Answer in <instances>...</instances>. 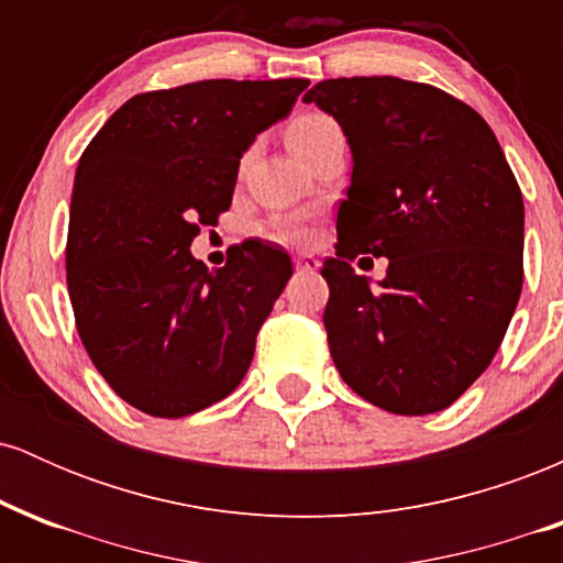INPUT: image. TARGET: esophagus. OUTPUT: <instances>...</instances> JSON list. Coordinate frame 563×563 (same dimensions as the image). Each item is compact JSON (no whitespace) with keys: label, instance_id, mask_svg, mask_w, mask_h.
Instances as JSON below:
<instances>
[{"label":"esophagus","instance_id":"obj_1","mask_svg":"<svg viewBox=\"0 0 563 563\" xmlns=\"http://www.w3.org/2000/svg\"><path fill=\"white\" fill-rule=\"evenodd\" d=\"M294 264H296V269H301V273H318L320 269V262L314 260L312 254H299L294 260Z\"/></svg>","mask_w":563,"mask_h":563}]
</instances>
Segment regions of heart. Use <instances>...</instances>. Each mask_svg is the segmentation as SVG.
Returning <instances> with one entry per match:
<instances>
[{"label": "heart", "mask_w": 563, "mask_h": 563, "mask_svg": "<svg viewBox=\"0 0 563 563\" xmlns=\"http://www.w3.org/2000/svg\"><path fill=\"white\" fill-rule=\"evenodd\" d=\"M333 134H341V129L331 115L320 111H307L290 121L286 137H288L290 151L301 158L307 156L309 151H314L322 140L333 137ZM312 235H314V228L307 217H286V219H277L273 224V238L280 243L303 245L312 241Z\"/></svg>", "instance_id": "b5f03b06"}]
</instances>
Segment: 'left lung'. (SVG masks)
I'll return each instance as SVG.
<instances>
[{
	"instance_id": "8db88e82",
	"label": "left lung",
	"mask_w": 563,
	"mask_h": 563,
	"mask_svg": "<svg viewBox=\"0 0 563 563\" xmlns=\"http://www.w3.org/2000/svg\"><path fill=\"white\" fill-rule=\"evenodd\" d=\"M303 102L339 121L354 164L320 269L333 363L380 410H444L493 363L525 280L500 142L466 102L397 76L325 79ZM360 253L390 260L378 289L347 264Z\"/></svg>"
}]
</instances>
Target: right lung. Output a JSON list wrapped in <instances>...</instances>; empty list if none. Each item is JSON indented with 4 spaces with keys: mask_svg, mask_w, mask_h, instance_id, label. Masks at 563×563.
<instances>
[{
    "mask_svg": "<svg viewBox=\"0 0 563 563\" xmlns=\"http://www.w3.org/2000/svg\"><path fill=\"white\" fill-rule=\"evenodd\" d=\"M307 87L209 79L134 95L84 151L66 245L76 331L111 389L147 416L219 402L254 360L290 256L245 241L211 273L190 243L230 209L256 134Z\"/></svg>",
    "mask_w": 563,
    "mask_h": 563,
    "instance_id": "obj_1",
    "label": "right lung"
}]
</instances>
